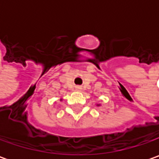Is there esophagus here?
<instances>
[{"mask_svg": "<svg viewBox=\"0 0 159 159\" xmlns=\"http://www.w3.org/2000/svg\"><path fill=\"white\" fill-rule=\"evenodd\" d=\"M75 89H76L77 91H80L82 89V88L80 86H77V87H75Z\"/></svg>", "mask_w": 159, "mask_h": 159, "instance_id": "obj_1", "label": "esophagus"}]
</instances>
